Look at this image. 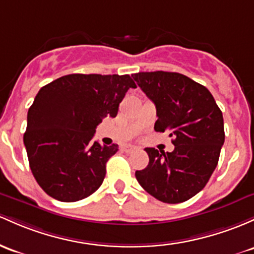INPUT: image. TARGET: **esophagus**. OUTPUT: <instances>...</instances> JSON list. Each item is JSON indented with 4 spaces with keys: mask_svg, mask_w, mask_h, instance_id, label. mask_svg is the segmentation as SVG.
<instances>
[{
    "mask_svg": "<svg viewBox=\"0 0 254 254\" xmlns=\"http://www.w3.org/2000/svg\"><path fill=\"white\" fill-rule=\"evenodd\" d=\"M123 150H124L125 153H131V152H133V150H135V147H133V146H124V147H123Z\"/></svg>",
    "mask_w": 254,
    "mask_h": 254,
    "instance_id": "esophagus-1",
    "label": "esophagus"
}]
</instances>
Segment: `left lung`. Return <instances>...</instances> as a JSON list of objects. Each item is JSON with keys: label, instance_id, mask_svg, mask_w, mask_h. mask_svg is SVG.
<instances>
[{"label": "left lung", "instance_id": "obj_1", "mask_svg": "<svg viewBox=\"0 0 254 254\" xmlns=\"http://www.w3.org/2000/svg\"><path fill=\"white\" fill-rule=\"evenodd\" d=\"M133 79L154 102L157 132H169L175 149L146 148L149 163L135 172L142 188L168 204L201 190L218 164L224 143L222 111L207 88L177 72H138Z\"/></svg>", "mask_w": 254, "mask_h": 254}]
</instances>
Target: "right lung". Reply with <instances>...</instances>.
I'll return each instance as SVG.
<instances>
[{"label": "right lung", "instance_id": "right-lung-1", "mask_svg": "<svg viewBox=\"0 0 254 254\" xmlns=\"http://www.w3.org/2000/svg\"><path fill=\"white\" fill-rule=\"evenodd\" d=\"M130 88L129 74H67L38 91L27 112L24 144L30 169L40 187L54 199L72 202L99 189L106 163L118 144L93 142L105 117L114 118Z\"/></svg>", "mask_w": 254, "mask_h": 254}]
</instances>
